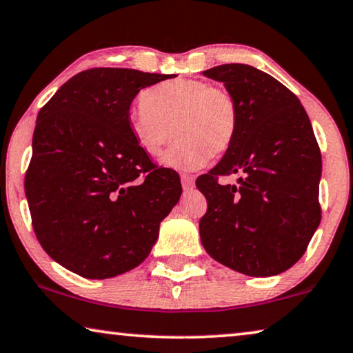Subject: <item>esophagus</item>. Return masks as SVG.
<instances>
[{"mask_svg": "<svg viewBox=\"0 0 353 353\" xmlns=\"http://www.w3.org/2000/svg\"><path fill=\"white\" fill-rule=\"evenodd\" d=\"M181 182H182V187L185 190H190L194 187V177L193 176H188V174H182L181 176Z\"/></svg>", "mask_w": 353, "mask_h": 353, "instance_id": "esophagus-1", "label": "esophagus"}]
</instances>
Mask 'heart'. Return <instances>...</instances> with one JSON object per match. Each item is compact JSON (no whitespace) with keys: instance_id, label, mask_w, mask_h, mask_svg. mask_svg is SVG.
<instances>
[{"instance_id":"heart-1","label":"heart","mask_w":353,"mask_h":353,"mask_svg":"<svg viewBox=\"0 0 353 353\" xmlns=\"http://www.w3.org/2000/svg\"><path fill=\"white\" fill-rule=\"evenodd\" d=\"M237 128L239 108L232 94L187 78L146 89L141 103L128 114V130L152 159L163 154L172 137H179L163 163L183 171L198 170L210 157L225 155L236 139Z\"/></svg>"}]
</instances>
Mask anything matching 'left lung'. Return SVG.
Masks as SVG:
<instances>
[{"mask_svg":"<svg viewBox=\"0 0 353 353\" xmlns=\"http://www.w3.org/2000/svg\"><path fill=\"white\" fill-rule=\"evenodd\" d=\"M203 75L223 81L239 108V128L220 163L196 179L207 199L201 242L215 261L250 276L292 267L321 223V149L292 91L247 64H223ZM239 172V186L219 177Z\"/></svg>","mask_w":353,"mask_h":353,"instance_id":"obj_1","label":"left lung"}]
</instances>
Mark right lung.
I'll return each mask as SVG.
<instances>
[{
  "label": "right lung",
  "instance_id": "1",
  "mask_svg": "<svg viewBox=\"0 0 353 353\" xmlns=\"http://www.w3.org/2000/svg\"><path fill=\"white\" fill-rule=\"evenodd\" d=\"M172 77L94 67L39 111L25 193L39 243L67 270L105 279L135 268L181 198L177 172L128 130L137 94Z\"/></svg>",
  "mask_w": 353,
  "mask_h": 353
}]
</instances>
